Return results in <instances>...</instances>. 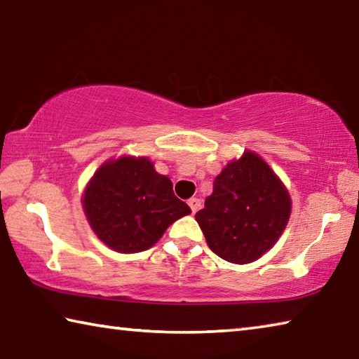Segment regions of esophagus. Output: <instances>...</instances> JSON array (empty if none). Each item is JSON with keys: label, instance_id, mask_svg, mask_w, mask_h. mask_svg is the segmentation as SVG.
<instances>
[{"label": "esophagus", "instance_id": "obj_1", "mask_svg": "<svg viewBox=\"0 0 359 359\" xmlns=\"http://www.w3.org/2000/svg\"><path fill=\"white\" fill-rule=\"evenodd\" d=\"M201 199H198V198H191V199H188V205H190V208H191V212L193 213H196L199 208H201Z\"/></svg>", "mask_w": 359, "mask_h": 359}]
</instances>
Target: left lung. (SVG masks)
I'll use <instances>...</instances> for the list:
<instances>
[{
	"label": "left lung",
	"instance_id": "obj_1",
	"mask_svg": "<svg viewBox=\"0 0 359 359\" xmlns=\"http://www.w3.org/2000/svg\"><path fill=\"white\" fill-rule=\"evenodd\" d=\"M289 190L259 154L245 151L213 182L196 221L207 245L232 264H251L271 250L289 223Z\"/></svg>",
	"mask_w": 359,
	"mask_h": 359
}]
</instances>
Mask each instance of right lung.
Here are the masks:
<instances>
[{
	"label": "right lung",
	"mask_w": 359,
	"mask_h": 359,
	"mask_svg": "<svg viewBox=\"0 0 359 359\" xmlns=\"http://www.w3.org/2000/svg\"><path fill=\"white\" fill-rule=\"evenodd\" d=\"M83 212L90 229L113 251H146L174 221L191 213L175 198L172 182L147 157L107 160L84 188Z\"/></svg>",
	"instance_id": "obj_1"
}]
</instances>
